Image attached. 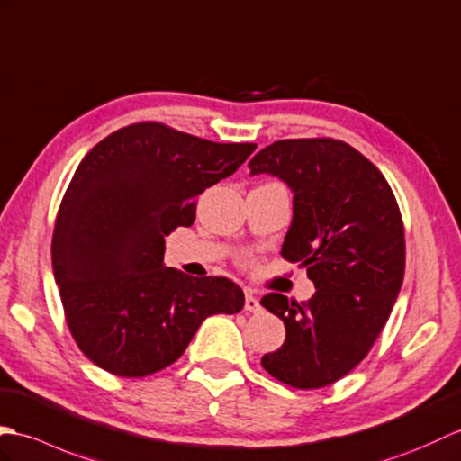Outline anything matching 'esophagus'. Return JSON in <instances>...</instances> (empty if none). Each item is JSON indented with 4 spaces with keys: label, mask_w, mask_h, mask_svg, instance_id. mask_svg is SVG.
<instances>
[{
    "label": "esophagus",
    "mask_w": 461,
    "mask_h": 461,
    "mask_svg": "<svg viewBox=\"0 0 461 461\" xmlns=\"http://www.w3.org/2000/svg\"><path fill=\"white\" fill-rule=\"evenodd\" d=\"M244 310L252 312V313H257V312L262 310V305H260L258 298H257V295H254L252 292H247V298H244Z\"/></svg>",
    "instance_id": "obj_1"
}]
</instances>
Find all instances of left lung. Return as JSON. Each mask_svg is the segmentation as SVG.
<instances>
[{"label": "left lung", "instance_id": "left-lung-1", "mask_svg": "<svg viewBox=\"0 0 461 461\" xmlns=\"http://www.w3.org/2000/svg\"><path fill=\"white\" fill-rule=\"evenodd\" d=\"M250 176L284 181L294 217L282 257L308 268L315 294L262 305L285 325V341L262 366L295 388L339 381L371 351L404 278V227L383 173L349 144L331 138L280 140L249 163Z\"/></svg>", "mask_w": 461, "mask_h": 461}]
</instances>
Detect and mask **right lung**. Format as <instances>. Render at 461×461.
<instances>
[{
    "mask_svg": "<svg viewBox=\"0 0 461 461\" xmlns=\"http://www.w3.org/2000/svg\"><path fill=\"white\" fill-rule=\"evenodd\" d=\"M254 149L141 122L80 161L50 257L68 330L100 369L130 378L158 373L179 359L209 315L242 310L232 280L167 268L163 252L171 230L195 222V197Z\"/></svg>",
    "mask_w": 461,
    "mask_h": 461,
    "instance_id": "right-lung-1",
    "label": "right lung"
}]
</instances>
